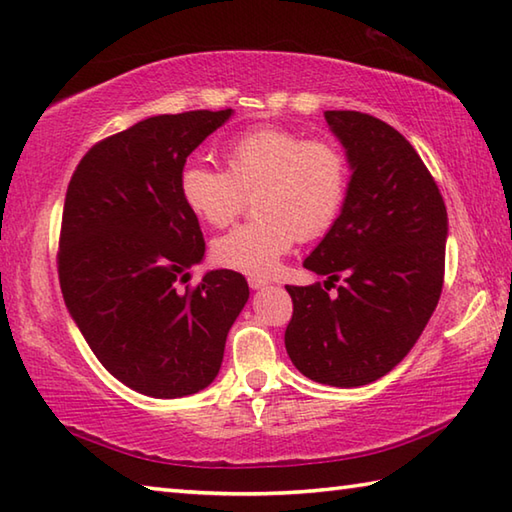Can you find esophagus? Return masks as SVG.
Wrapping results in <instances>:
<instances>
[{
    "label": "esophagus",
    "mask_w": 512,
    "mask_h": 512,
    "mask_svg": "<svg viewBox=\"0 0 512 512\" xmlns=\"http://www.w3.org/2000/svg\"><path fill=\"white\" fill-rule=\"evenodd\" d=\"M248 284H250V288H253V291H259V288H266L268 284H271V282H268L266 280V277H259V275H250L248 277Z\"/></svg>",
    "instance_id": "obj_1"
}]
</instances>
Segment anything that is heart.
Returning <instances> with one entry per match:
<instances>
[{
    "instance_id": "1",
    "label": "heart",
    "mask_w": 512,
    "mask_h": 512,
    "mask_svg": "<svg viewBox=\"0 0 512 512\" xmlns=\"http://www.w3.org/2000/svg\"><path fill=\"white\" fill-rule=\"evenodd\" d=\"M226 172L192 161L179 174V194L194 217L224 228L255 192L259 219L212 244V259L248 275L273 273L297 237L327 232L347 199L349 163L336 143L291 129L257 127L224 147Z\"/></svg>"
}]
</instances>
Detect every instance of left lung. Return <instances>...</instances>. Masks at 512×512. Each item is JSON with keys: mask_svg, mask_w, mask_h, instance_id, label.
<instances>
[{"mask_svg": "<svg viewBox=\"0 0 512 512\" xmlns=\"http://www.w3.org/2000/svg\"><path fill=\"white\" fill-rule=\"evenodd\" d=\"M349 163L347 199L304 268L346 277L286 286L293 318L284 345L306 378L360 387L389 374L416 345L443 288L448 212L403 134L360 111H324Z\"/></svg>", "mask_w": 512, "mask_h": 512, "instance_id": "8db88e82", "label": "left lung"}]
</instances>
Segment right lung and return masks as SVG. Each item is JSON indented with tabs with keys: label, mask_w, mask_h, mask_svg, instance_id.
<instances>
[{
	"label": "right lung",
	"mask_w": 512,
	"mask_h": 512,
	"mask_svg": "<svg viewBox=\"0 0 512 512\" xmlns=\"http://www.w3.org/2000/svg\"><path fill=\"white\" fill-rule=\"evenodd\" d=\"M232 114L145 118L91 147L71 176L58 253L64 304L100 365L138 394L206 389L248 302L246 277L228 268L208 271L192 291L176 286L206 255L179 174Z\"/></svg>",
	"instance_id": "obj_1"
}]
</instances>
